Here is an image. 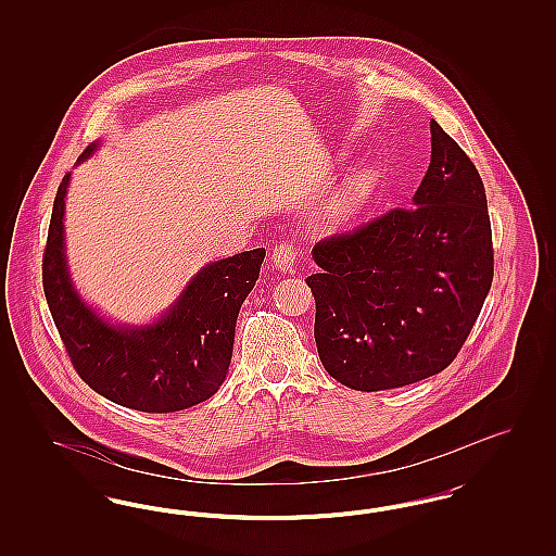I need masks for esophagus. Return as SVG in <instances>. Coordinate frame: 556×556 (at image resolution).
Instances as JSON below:
<instances>
[{
    "instance_id": "esophagus-1",
    "label": "esophagus",
    "mask_w": 556,
    "mask_h": 556,
    "mask_svg": "<svg viewBox=\"0 0 556 556\" xmlns=\"http://www.w3.org/2000/svg\"><path fill=\"white\" fill-rule=\"evenodd\" d=\"M295 256H298V252L291 243H279V245H275V250L270 254V263L283 273H291V268L295 266Z\"/></svg>"
}]
</instances>
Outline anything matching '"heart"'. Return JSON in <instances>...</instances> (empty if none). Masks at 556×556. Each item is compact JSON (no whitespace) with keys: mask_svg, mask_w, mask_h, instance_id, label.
<instances>
[{"mask_svg":"<svg viewBox=\"0 0 556 556\" xmlns=\"http://www.w3.org/2000/svg\"><path fill=\"white\" fill-rule=\"evenodd\" d=\"M379 187V170L375 166H363L350 173L329 202V216L345 220L367 206Z\"/></svg>","mask_w":556,"mask_h":556,"instance_id":"obj_1","label":"heart"}]
</instances>
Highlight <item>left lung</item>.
Segmentation results:
<instances>
[{
    "label": "left lung",
    "mask_w": 556,
    "mask_h": 556,
    "mask_svg": "<svg viewBox=\"0 0 556 556\" xmlns=\"http://www.w3.org/2000/svg\"><path fill=\"white\" fill-rule=\"evenodd\" d=\"M429 129L431 162L410 208L313 248L318 358L352 390H392L446 369L492 286L481 177L435 121Z\"/></svg>",
    "instance_id": "1"
}]
</instances>
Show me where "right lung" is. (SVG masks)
<instances>
[{
  "mask_svg": "<svg viewBox=\"0 0 556 556\" xmlns=\"http://www.w3.org/2000/svg\"><path fill=\"white\" fill-rule=\"evenodd\" d=\"M91 143L80 162L98 150ZM71 173L53 200L43 254V291L80 379L121 406L175 413L208 400L231 365L239 308L256 286L265 248L202 266L159 318L123 325L80 298L66 263L64 211Z\"/></svg>",
  "mask_w": 556,
  "mask_h": 556,
  "instance_id": "right-lung-1",
  "label": "right lung"
}]
</instances>
